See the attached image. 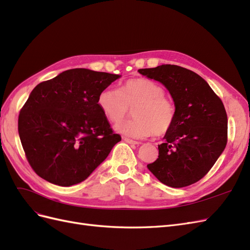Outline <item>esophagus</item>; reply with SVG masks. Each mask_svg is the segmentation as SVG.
Wrapping results in <instances>:
<instances>
[{
    "mask_svg": "<svg viewBox=\"0 0 250 250\" xmlns=\"http://www.w3.org/2000/svg\"><path fill=\"white\" fill-rule=\"evenodd\" d=\"M123 140H124L126 143L130 144V145H140V144H141V142H138V141H133V140H131V139H128V138H124Z\"/></svg>",
    "mask_w": 250,
    "mask_h": 250,
    "instance_id": "34e87169",
    "label": "esophagus"
}]
</instances>
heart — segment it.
<instances>
[{"label":"heart","mask_w":250,"mask_h":250,"mask_svg":"<svg viewBox=\"0 0 250 250\" xmlns=\"http://www.w3.org/2000/svg\"><path fill=\"white\" fill-rule=\"evenodd\" d=\"M98 106L110 123L119 124L133 109L134 120L117 126L118 131L131 138L168 133L175 123L176 106L165 88L148 78H132L117 89L105 88L98 95Z\"/></svg>","instance_id":"b5f03b06"}]
</instances>
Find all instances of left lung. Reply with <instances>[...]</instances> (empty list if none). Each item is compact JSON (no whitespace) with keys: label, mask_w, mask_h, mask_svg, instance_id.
I'll return each instance as SVG.
<instances>
[{"label":"left lung","mask_w":250,"mask_h":250,"mask_svg":"<svg viewBox=\"0 0 250 250\" xmlns=\"http://www.w3.org/2000/svg\"><path fill=\"white\" fill-rule=\"evenodd\" d=\"M139 73L162 82L176 106V120L158 145V158L147 165L166 186L184 188L208 174L228 143V115L208 82L183 66L162 64Z\"/></svg>","instance_id":"obj_1"}]
</instances>
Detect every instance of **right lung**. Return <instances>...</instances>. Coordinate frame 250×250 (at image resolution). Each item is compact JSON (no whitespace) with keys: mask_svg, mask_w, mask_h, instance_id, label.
Here are the masks:
<instances>
[{"mask_svg":"<svg viewBox=\"0 0 250 250\" xmlns=\"http://www.w3.org/2000/svg\"><path fill=\"white\" fill-rule=\"evenodd\" d=\"M120 76L72 69L41 82L19 115L27 161L40 177L62 187L85 180L121 141L97 99Z\"/></svg>","mask_w":250,"mask_h":250,"instance_id":"add662e5","label":"right lung"}]
</instances>
